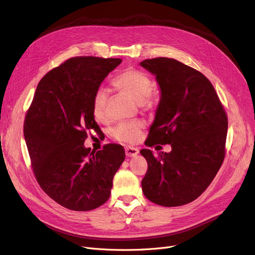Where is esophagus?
<instances>
[{
  "instance_id": "obj_1",
  "label": "esophagus",
  "mask_w": 255,
  "mask_h": 255,
  "mask_svg": "<svg viewBox=\"0 0 255 255\" xmlns=\"http://www.w3.org/2000/svg\"><path fill=\"white\" fill-rule=\"evenodd\" d=\"M125 153L127 157H135L139 152L136 148H133V146H127L125 149Z\"/></svg>"
}]
</instances>
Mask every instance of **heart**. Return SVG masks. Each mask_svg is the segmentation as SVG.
Returning a JSON list of instances; mask_svg holds the SVG:
<instances>
[{
    "instance_id": "obj_1",
    "label": "heart",
    "mask_w": 255,
    "mask_h": 255,
    "mask_svg": "<svg viewBox=\"0 0 255 255\" xmlns=\"http://www.w3.org/2000/svg\"><path fill=\"white\" fill-rule=\"evenodd\" d=\"M113 83L116 88L127 94L137 103L142 104L149 101L153 84L149 75L143 71L135 68H128L117 75ZM107 99H109V90L104 87H99L94 93L92 98V112L98 121L105 119ZM142 128L143 124L139 121L122 123L114 128L113 135L120 141L133 143L140 138Z\"/></svg>"
}]
</instances>
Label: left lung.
I'll use <instances>...</instances> for the list:
<instances>
[{
	"instance_id": "1",
	"label": "left lung",
	"mask_w": 255,
	"mask_h": 255,
	"mask_svg": "<svg viewBox=\"0 0 255 255\" xmlns=\"http://www.w3.org/2000/svg\"><path fill=\"white\" fill-rule=\"evenodd\" d=\"M140 66L156 76L160 101L145 143H169V153L140 154L148 162L142 192L163 207L189 204L212 183L223 162L227 116L210 80L175 59L155 58Z\"/></svg>"
}]
</instances>
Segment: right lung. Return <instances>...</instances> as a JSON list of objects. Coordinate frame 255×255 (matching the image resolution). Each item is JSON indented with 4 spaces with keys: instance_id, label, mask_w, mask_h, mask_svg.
I'll return each mask as SVG.
<instances>
[{
    "instance_id": "1",
    "label": "right lung",
    "mask_w": 255,
    "mask_h": 255,
    "mask_svg": "<svg viewBox=\"0 0 255 255\" xmlns=\"http://www.w3.org/2000/svg\"><path fill=\"white\" fill-rule=\"evenodd\" d=\"M121 59L76 57L40 80L25 115L23 135L37 182L59 205L91 211L111 196L113 179L125 159L122 145L91 152L84 142L100 129L92 98Z\"/></svg>"
}]
</instances>
